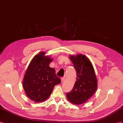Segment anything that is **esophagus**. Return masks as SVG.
Returning <instances> with one entry per match:
<instances>
[{
	"label": "esophagus",
	"instance_id": "34e87169",
	"mask_svg": "<svg viewBox=\"0 0 123 123\" xmlns=\"http://www.w3.org/2000/svg\"><path fill=\"white\" fill-rule=\"evenodd\" d=\"M65 80V77H62L61 78V82H63V81Z\"/></svg>",
	"mask_w": 123,
	"mask_h": 123
}]
</instances>
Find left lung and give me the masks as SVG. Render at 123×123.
I'll use <instances>...</instances> for the list:
<instances>
[{
	"instance_id": "obj_1",
	"label": "left lung",
	"mask_w": 123,
	"mask_h": 123,
	"mask_svg": "<svg viewBox=\"0 0 123 123\" xmlns=\"http://www.w3.org/2000/svg\"><path fill=\"white\" fill-rule=\"evenodd\" d=\"M76 72V80L73 88L67 93V99L75 105L86 102L95 93L98 81L93 65L86 56L82 54L70 55Z\"/></svg>"
}]
</instances>
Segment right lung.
Instances as JSON below:
<instances>
[{"instance_id": "add662e5", "label": "right lung", "mask_w": 123, "mask_h": 123, "mask_svg": "<svg viewBox=\"0 0 123 123\" xmlns=\"http://www.w3.org/2000/svg\"><path fill=\"white\" fill-rule=\"evenodd\" d=\"M53 61L50 55L42 51L31 60L23 80V87L27 96L36 102L48 98L56 85L61 83L54 68L49 67Z\"/></svg>"}]
</instances>
